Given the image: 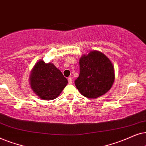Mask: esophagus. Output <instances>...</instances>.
<instances>
[{
    "instance_id": "34e87169",
    "label": "esophagus",
    "mask_w": 146,
    "mask_h": 146,
    "mask_svg": "<svg viewBox=\"0 0 146 146\" xmlns=\"http://www.w3.org/2000/svg\"><path fill=\"white\" fill-rule=\"evenodd\" d=\"M68 83H69V84H71V83H72L71 77H69V78H68Z\"/></svg>"
}]
</instances>
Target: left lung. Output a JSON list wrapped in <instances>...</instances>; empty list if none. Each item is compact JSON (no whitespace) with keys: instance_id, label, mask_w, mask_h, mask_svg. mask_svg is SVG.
<instances>
[{"instance_id":"1","label":"left lung","mask_w":146,"mask_h":146,"mask_svg":"<svg viewBox=\"0 0 146 146\" xmlns=\"http://www.w3.org/2000/svg\"><path fill=\"white\" fill-rule=\"evenodd\" d=\"M79 76L75 85L82 96L96 99L106 93L115 79L110 59L98 50H92L79 59Z\"/></svg>"}]
</instances>
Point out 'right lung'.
<instances>
[{"mask_svg":"<svg viewBox=\"0 0 146 146\" xmlns=\"http://www.w3.org/2000/svg\"><path fill=\"white\" fill-rule=\"evenodd\" d=\"M67 83V79L53 63H45L42 60L35 64L30 75L31 89L44 100L57 98Z\"/></svg>","mask_w":146,"mask_h":146,"instance_id":"right-lung-1","label":"right lung"}]
</instances>
